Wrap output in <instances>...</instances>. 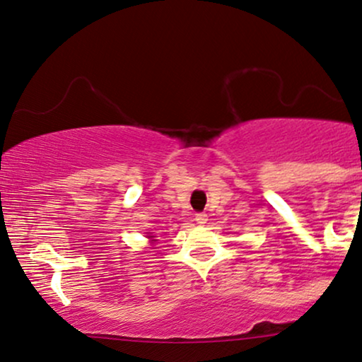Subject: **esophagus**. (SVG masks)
Returning a JSON list of instances; mask_svg holds the SVG:
<instances>
[{"mask_svg":"<svg viewBox=\"0 0 362 362\" xmlns=\"http://www.w3.org/2000/svg\"><path fill=\"white\" fill-rule=\"evenodd\" d=\"M206 220H208L206 213H197V215H195V221L200 223V225H205Z\"/></svg>","mask_w":362,"mask_h":362,"instance_id":"esophagus-1","label":"esophagus"}]
</instances>
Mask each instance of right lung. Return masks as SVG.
<instances>
[{
	"label": "right lung",
	"instance_id": "1",
	"mask_svg": "<svg viewBox=\"0 0 362 362\" xmlns=\"http://www.w3.org/2000/svg\"><path fill=\"white\" fill-rule=\"evenodd\" d=\"M151 238H154V236H151ZM152 241H156V239H152Z\"/></svg>",
	"mask_w": 362,
	"mask_h": 362
}]
</instances>
